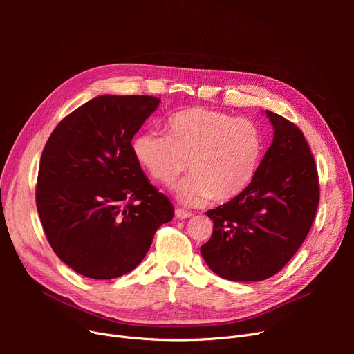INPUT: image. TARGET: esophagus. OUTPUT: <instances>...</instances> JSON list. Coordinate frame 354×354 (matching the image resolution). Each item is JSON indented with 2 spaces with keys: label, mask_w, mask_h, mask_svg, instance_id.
<instances>
[{
  "label": "esophagus",
  "mask_w": 354,
  "mask_h": 354,
  "mask_svg": "<svg viewBox=\"0 0 354 354\" xmlns=\"http://www.w3.org/2000/svg\"><path fill=\"white\" fill-rule=\"evenodd\" d=\"M175 216H176L178 219H188V218L192 216V214H191V212H187V211H183V209H180V208H176V209H175Z\"/></svg>",
  "instance_id": "34e87169"
}]
</instances>
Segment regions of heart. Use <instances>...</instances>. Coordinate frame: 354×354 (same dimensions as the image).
<instances>
[{"instance_id":"b5f03b06","label":"heart","mask_w":354,"mask_h":354,"mask_svg":"<svg viewBox=\"0 0 354 354\" xmlns=\"http://www.w3.org/2000/svg\"><path fill=\"white\" fill-rule=\"evenodd\" d=\"M165 130L166 136L155 130L139 133L133 140V155L163 185H171L188 166L192 175L175 187L182 205L196 208L211 198L230 201L252 180L263 142L251 120L196 106L172 113Z\"/></svg>"}]
</instances>
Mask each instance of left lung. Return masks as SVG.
<instances>
[{"label": "left lung", "instance_id": "1", "mask_svg": "<svg viewBox=\"0 0 354 354\" xmlns=\"http://www.w3.org/2000/svg\"><path fill=\"white\" fill-rule=\"evenodd\" d=\"M272 143L248 187L205 212L214 232L202 258L230 281H263L299 251L319 207L317 167L301 130L266 110Z\"/></svg>", "mask_w": 354, "mask_h": 354}]
</instances>
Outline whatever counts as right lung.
Masks as SVG:
<instances>
[{
  "instance_id": "obj_1",
  "label": "right lung",
  "mask_w": 354,
  "mask_h": 354,
  "mask_svg": "<svg viewBox=\"0 0 354 354\" xmlns=\"http://www.w3.org/2000/svg\"><path fill=\"white\" fill-rule=\"evenodd\" d=\"M159 103L97 96L64 118L44 146L37 211L55 255L87 278L111 280L136 268L156 230L174 218L132 146Z\"/></svg>"
}]
</instances>
